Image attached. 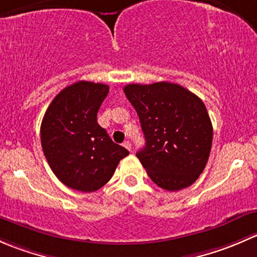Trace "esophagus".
<instances>
[{
    "mask_svg": "<svg viewBox=\"0 0 257 257\" xmlns=\"http://www.w3.org/2000/svg\"><path fill=\"white\" fill-rule=\"evenodd\" d=\"M123 147L126 148V149H128V150H132V144H131V142L125 141V142H124V143H123Z\"/></svg>",
    "mask_w": 257,
    "mask_h": 257,
    "instance_id": "esophagus-1",
    "label": "esophagus"
}]
</instances>
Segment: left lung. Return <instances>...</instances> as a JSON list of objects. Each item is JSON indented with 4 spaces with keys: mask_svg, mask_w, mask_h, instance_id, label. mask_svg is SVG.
I'll return each mask as SVG.
<instances>
[{
    "mask_svg": "<svg viewBox=\"0 0 257 257\" xmlns=\"http://www.w3.org/2000/svg\"><path fill=\"white\" fill-rule=\"evenodd\" d=\"M124 93L141 120L145 147L137 157L149 178L168 191L195 183L212 143V124L203 100L169 82L133 83Z\"/></svg>",
    "mask_w": 257,
    "mask_h": 257,
    "instance_id": "8db88e82",
    "label": "left lung"
}]
</instances>
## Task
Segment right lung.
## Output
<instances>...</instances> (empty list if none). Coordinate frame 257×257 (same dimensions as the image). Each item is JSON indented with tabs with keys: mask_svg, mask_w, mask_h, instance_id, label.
<instances>
[{
	"mask_svg": "<svg viewBox=\"0 0 257 257\" xmlns=\"http://www.w3.org/2000/svg\"><path fill=\"white\" fill-rule=\"evenodd\" d=\"M109 87L79 80L52 100L41 124V143L52 172L74 190L92 193L110 180L129 154L98 124L97 113Z\"/></svg>",
	"mask_w": 257,
	"mask_h": 257,
	"instance_id": "1",
	"label": "right lung"
}]
</instances>
